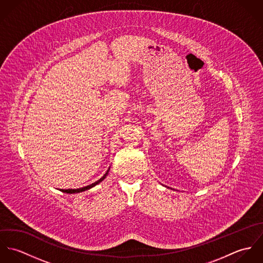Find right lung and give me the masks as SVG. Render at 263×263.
I'll list each match as a JSON object with an SVG mask.
<instances>
[{
	"label": "right lung",
	"instance_id": "1",
	"mask_svg": "<svg viewBox=\"0 0 263 263\" xmlns=\"http://www.w3.org/2000/svg\"><path fill=\"white\" fill-rule=\"evenodd\" d=\"M108 171H109V169L107 170V172L103 175V177H101L98 181H96V182H94V183H92V184H90V185H88V186H85V187L82 188H78V189H62V191L63 192H67V193H78V192H82V191H85V190H87V189H90V188L93 187V186H95L96 184H98V183H100L105 177H106V175L108 174Z\"/></svg>",
	"mask_w": 263,
	"mask_h": 263
}]
</instances>
